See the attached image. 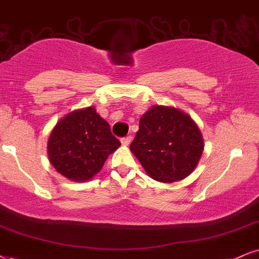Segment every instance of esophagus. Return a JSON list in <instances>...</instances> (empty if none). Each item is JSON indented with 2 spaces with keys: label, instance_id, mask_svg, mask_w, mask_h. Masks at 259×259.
Returning <instances> with one entry per match:
<instances>
[{
  "label": "esophagus",
  "instance_id": "esophagus-1",
  "mask_svg": "<svg viewBox=\"0 0 259 259\" xmlns=\"http://www.w3.org/2000/svg\"><path fill=\"white\" fill-rule=\"evenodd\" d=\"M131 142H132V137L131 136H127V137H123V138H121V143H122L123 145H128Z\"/></svg>",
  "mask_w": 259,
  "mask_h": 259
}]
</instances>
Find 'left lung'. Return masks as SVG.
Instances as JSON below:
<instances>
[{
	"label": "left lung",
	"instance_id": "8db88e82",
	"mask_svg": "<svg viewBox=\"0 0 259 259\" xmlns=\"http://www.w3.org/2000/svg\"><path fill=\"white\" fill-rule=\"evenodd\" d=\"M130 148L150 177L173 183L192 173L204 142L188 115L175 108L152 107L140 119Z\"/></svg>",
	"mask_w": 259,
	"mask_h": 259
}]
</instances>
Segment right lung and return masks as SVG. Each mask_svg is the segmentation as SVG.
<instances>
[{"label": "right lung", "mask_w": 259, "mask_h": 259, "mask_svg": "<svg viewBox=\"0 0 259 259\" xmlns=\"http://www.w3.org/2000/svg\"><path fill=\"white\" fill-rule=\"evenodd\" d=\"M121 145L95 108L72 111L60 120L48 142L54 168L63 177L85 181L98 173L105 159Z\"/></svg>", "instance_id": "obj_1"}]
</instances>
